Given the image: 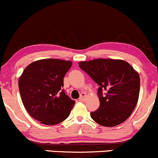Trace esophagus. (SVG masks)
<instances>
[{"instance_id": "esophagus-1", "label": "esophagus", "mask_w": 158, "mask_h": 158, "mask_svg": "<svg viewBox=\"0 0 158 158\" xmlns=\"http://www.w3.org/2000/svg\"><path fill=\"white\" fill-rule=\"evenodd\" d=\"M85 98H86V94L81 93V96H80V98H79V101H84Z\"/></svg>"}]
</instances>
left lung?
<instances>
[{
  "label": "left lung",
  "mask_w": 158,
  "mask_h": 158,
  "mask_svg": "<svg viewBox=\"0 0 158 158\" xmlns=\"http://www.w3.org/2000/svg\"><path fill=\"white\" fill-rule=\"evenodd\" d=\"M79 67L99 85L100 106L91 118L103 127H112L129 118L138 103L140 76L129 63L114 59L79 62Z\"/></svg>",
  "instance_id": "8db88e82"
}]
</instances>
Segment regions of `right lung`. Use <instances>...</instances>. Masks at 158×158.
I'll return each instance as SVG.
<instances>
[{"label": "right lung", "instance_id": "1", "mask_svg": "<svg viewBox=\"0 0 158 158\" xmlns=\"http://www.w3.org/2000/svg\"><path fill=\"white\" fill-rule=\"evenodd\" d=\"M71 61L43 59L28 65L18 81L23 104L31 118L45 125H56L70 114L75 101L66 95L64 77Z\"/></svg>", "mask_w": 158, "mask_h": 158}]
</instances>
